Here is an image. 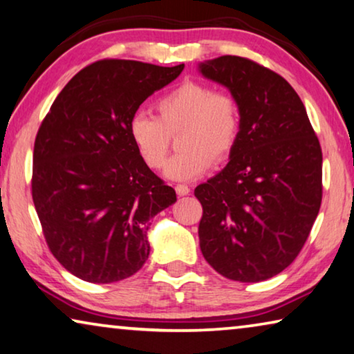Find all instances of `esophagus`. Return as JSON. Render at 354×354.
Masks as SVG:
<instances>
[{"label": "esophagus", "instance_id": "obj_1", "mask_svg": "<svg viewBox=\"0 0 354 354\" xmlns=\"http://www.w3.org/2000/svg\"><path fill=\"white\" fill-rule=\"evenodd\" d=\"M175 191L178 195H189V192H191V187H189L187 184H176Z\"/></svg>", "mask_w": 354, "mask_h": 354}]
</instances>
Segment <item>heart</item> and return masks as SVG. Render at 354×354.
I'll list each match as a JSON object with an SVG mask.
<instances>
[{
    "instance_id": "1",
    "label": "heart",
    "mask_w": 354,
    "mask_h": 354,
    "mask_svg": "<svg viewBox=\"0 0 354 354\" xmlns=\"http://www.w3.org/2000/svg\"><path fill=\"white\" fill-rule=\"evenodd\" d=\"M156 115L136 113L129 122V136L140 159L151 170L165 165L171 135L178 147L165 167V176L187 181L202 176L216 162L232 154L241 133V106L235 95L214 91L208 84L184 81L156 102Z\"/></svg>"
}]
</instances>
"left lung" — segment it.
<instances>
[{"instance_id": "8db88e82", "label": "left lung", "mask_w": 354, "mask_h": 354, "mask_svg": "<svg viewBox=\"0 0 354 354\" xmlns=\"http://www.w3.org/2000/svg\"><path fill=\"white\" fill-rule=\"evenodd\" d=\"M241 106V133L223 171L195 187L202 254L221 275L257 283L299 256L323 198V152L286 79L245 57L200 63Z\"/></svg>"}]
</instances>
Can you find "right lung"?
<instances>
[{
    "mask_svg": "<svg viewBox=\"0 0 354 354\" xmlns=\"http://www.w3.org/2000/svg\"><path fill=\"white\" fill-rule=\"evenodd\" d=\"M184 65L104 59L77 73L35 140L31 195L46 243L88 283L129 278L147 261L149 219L176 202L140 159L129 122Z\"/></svg>",
    "mask_w": 354,
    "mask_h": 354,
    "instance_id": "obj_1",
    "label": "right lung"
}]
</instances>
